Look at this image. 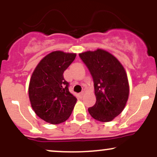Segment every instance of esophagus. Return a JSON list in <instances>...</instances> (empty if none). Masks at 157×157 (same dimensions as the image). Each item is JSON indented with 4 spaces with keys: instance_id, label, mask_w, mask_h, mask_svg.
I'll list each match as a JSON object with an SVG mask.
<instances>
[{
    "instance_id": "obj_1",
    "label": "esophagus",
    "mask_w": 157,
    "mask_h": 157,
    "mask_svg": "<svg viewBox=\"0 0 157 157\" xmlns=\"http://www.w3.org/2000/svg\"><path fill=\"white\" fill-rule=\"evenodd\" d=\"M84 94H85V91H82V92L80 93V97H82Z\"/></svg>"
}]
</instances>
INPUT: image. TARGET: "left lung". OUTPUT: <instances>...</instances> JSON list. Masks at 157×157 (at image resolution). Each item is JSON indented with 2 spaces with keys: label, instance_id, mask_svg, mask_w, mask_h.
Segmentation results:
<instances>
[{
  "label": "left lung",
  "instance_id": "left-lung-1",
  "mask_svg": "<svg viewBox=\"0 0 157 157\" xmlns=\"http://www.w3.org/2000/svg\"><path fill=\"white\" fill-rule=\"evenodd\" d=\"M94 80L97 101L89 108L94 119L106 122L123 111L129 95L127 74L121 63L105 50L97 48L79 54Z\"/></svg>",
  "mask_w": 157,
  "mask_h": 157
}]
</instances>
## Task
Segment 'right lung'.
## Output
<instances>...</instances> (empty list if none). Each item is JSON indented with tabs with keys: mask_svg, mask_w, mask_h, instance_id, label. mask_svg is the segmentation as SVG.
<instances>
[{
	"mask_svg": "<svg viewBox=\"0 0 157 157\" xmlns=\"http://www.w3.org/2000/svg\"><path fill=\"white\" fill-rule=\"evenodd\" d=\"M75 53L55 51L42 59L32 73L29 97L36 114L56 125L67 120L77 102L68 90L63 73L76 57Z\"/></svg>",
	"mask_w": 157,
	"mask_h": 157,
	"instance_id": "add662e5",
	"label": "right lung"
}]
</instances>
